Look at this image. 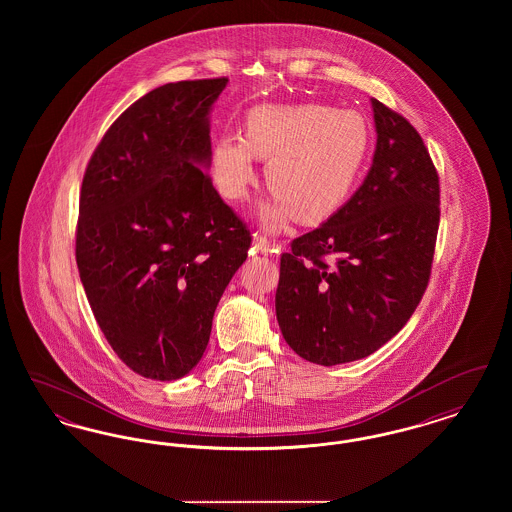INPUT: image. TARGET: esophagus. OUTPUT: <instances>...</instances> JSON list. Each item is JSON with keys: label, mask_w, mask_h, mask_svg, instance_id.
I'll return each mask as SVG.
<instances>
[{"label": "esophagus", "mask_w": 512, "mask_h": 512, "mask_svg": "<svg viewBox=\"0 0 512 512\" xmlns=\"http://www.w3.org/2000/svg\"><path fill=\"white\" fill-rule=\"evenodd\" d=\"M253 247H255L259 253H265V255H268V253H278V245L270 244L267 238L257 236V234L253 236Z\"/></svg>", "instance_id": "esophagus-1"}]
</instances>
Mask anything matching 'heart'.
Segmentation results:
<instances>
[{
	"label": "heart",
	"mask_w": 512,
	"mask_h": 512,
	"mask_svg": "<svg viewBox=\"0 0 512 512\" xmlns=\"http://www.w3.org/2000/svg\"><path fill=\"white\" fill-rule=\"evenodd\" d=\"M368 149V124L351 109L320 103L261 105L247 113L245 136L215 140L211 171L220 194L242 199L255 182V161H268L272 194L257 207L270 230L288 220L320 222L349 194Z\"/></svg>",
	"instance_id": "obj_1"
}]
</instances>
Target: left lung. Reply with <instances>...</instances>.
Segmentation results:
<instances>
[{
    "instance_id": "8db88e82",
    "label": "left lung",
    "mask_w": 512,
    "mask_h": 512,
    "mask_svg": "<svg viewBox=\"0 0 512 512\" xmlns=\"http://www.w3.org/2000/svg\"><path fill=\"white\" fill-rule=\"evenodd\" d=\"M376 149L363 184L280 259L276 318L309 363L365 359L411 318L428 286L439 180L411 122L370 99Z\"/></svg>"
}]
</instances>
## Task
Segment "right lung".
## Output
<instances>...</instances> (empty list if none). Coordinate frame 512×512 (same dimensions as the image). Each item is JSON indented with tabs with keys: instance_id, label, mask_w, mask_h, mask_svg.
Listing matches in <instances>:
<instances>
[{
	"instance_id": "right-lung-1",
	"label": "right lung",
	"mask_w": 512,
	"mask_h": 512,
	"mask_svg": "<svg viewBox=\"0 0 512 512\" xmlns=\"http://www.w3.org/2000/svg\"><path fill=\"white\" fill-rule=\"evenodd\" d=\"M226 84L151 90L111 124L84 174L80 282L113 351L151 380L182 378L201 361L251 244L205 172L211 111Z\"/></svg>"
}]
</instances>
